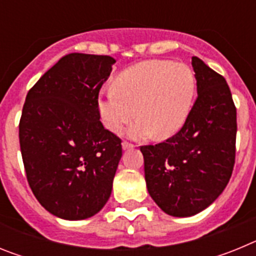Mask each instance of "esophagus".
<instances>
[{
	"mask_svg": "<svg viewBox=\"0 0 256 256\" xmlns=\"http://www.w3.org/2000/svg\"><path fill=\"white\" fill-rule=\"evenodd\" d=\"M122 146H123V150H130V148H134V144L126 141H124L123 144H122Z\"/></svg>",
	"mask_w": 256,
	"mask_h": 256,
	"instance_id": "esophagus-1",
	"label": "esophagus"
}]
</instances>
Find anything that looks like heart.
<instances>
[{
	"label": "heart",
	"mask_w": 256,
	"mask_h": 256,
	"mask_svg": "<svg viewBox=\"0 0 256 256\" xmlns=\"http://www.w3.org/2000/svg\"><path fill=\"white\" fill-rule=\"evenodd\" d=\"M114 90L98 97L102 123L119 132L136 115L130 128L133 138L151 133L166 138L182 128L191 112L196 78L191 68L170 60H148L126 68L114 79Z\"/></svg>",
	"instance_id": "heart-1"
}]
</instances>
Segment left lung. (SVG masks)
Wrapping results in <instances>:
<instances>
[{
    "label": "left lung",
    "mask_w": 256,
    "mask_h": 256,
    "mask_svg": "<svg viewBox=\"0 0 256 256\" xmlns=\"http://www.w3.org/2000/svg\"><path fill=\"white\" fill-rule=\"evenodd\" d=\"M198 97L174 136L141 146L148 194L169 216H191L226 188L236 158L237 115L226 79L194 56Z\"/></svg>",
    "instance_id": "left-lung-1"
}]
</instances>
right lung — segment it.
<instances>
[{"mask_svg": "<svg viewBox=\"0 0 256 256\" xmlns=\"http://www.w3.org/2000/svg\"><path fill=\"white\" fill-rule=\"evenodd\" d=\"M115 58L68 54L26 94L19 141L29 187L54 216L80 220L112 195L122 140L100 122L98 94Z\"/></svg>", "mask_w": 256, "mask_h": 256, "instance_id": "1", "label": "right lung"}]
</instances>
